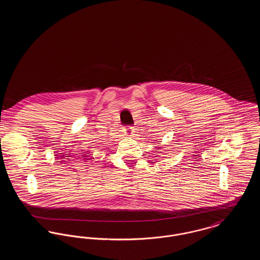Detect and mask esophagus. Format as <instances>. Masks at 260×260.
Wrapping results in <instances>:
<instances>
[{
    "label": "esophagus",
    "mask_w": 260,
    "mask_h": 260,
    "mask_svg": "<svg viewBox=\"0 0 260 260\" xmlns=\"http://www.w3.org/2000/svg\"><path fill=\"white\" fill-rule=\"evenodd\" d=\"M134 132H135V128H134L133 126L127 125V126L125 127V134H126L127 136H132V135L134 134Z\"/></svg>",
    "instance_id": "1"
}]
</instances>
